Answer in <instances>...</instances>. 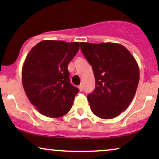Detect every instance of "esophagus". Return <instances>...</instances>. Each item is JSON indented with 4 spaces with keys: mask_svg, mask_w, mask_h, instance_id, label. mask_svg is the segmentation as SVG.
<instances>
[{
    "mask_svg": "<svg viewBox=\"0 0 159 159\" xmlns=\"http://www.w3.org/2000/svg\"><path fill=\"white\" fill-rule=\"evenodd\" d=\"M78 88H79V90L81 91H83V90H84V87H83V85L82 84H80L79 86H78Z\"/></svg>",
    "mask_w": 159,
    "mask_h": 159,
    "instance_id": "obj_1",
    "label": "esophagus"
}]
</instances>
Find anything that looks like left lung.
Instances as JSON below:
<instances>
[{"label": "left lung", "instance_id": "left-lung-1", "mask_svg": "<svg viewBox=\"0 0 159 159\" xmlns=\"http://www.w3.org/2000/svg\"><path fill=\"white\" fill-rule=\"evenodd\" d=\"M92 66L96 87L87 96L92 112L102 119L119 116L132 102L140 79L136 60L123 45L114 43H81Z\"/></svg>", "mask_w": 159, "mask_h": 159}]
</instances>
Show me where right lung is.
Segmentation results:
<instances>
[{"label":"right lung","mask_w":159,"mask_h":159,"mask_svg":"<svg viewBox=\"0 0 159 159\" xmlns=\"http://www.w3.org/2000/svg\"><path fill=\"white\" fill-rule=\"evenodd\" d=\"M79 43L43 40L33 47L21 71L24 90L40 114L61 117L72 106L78 89L71 84L68 65Z\"/></svg>","instance_id":"obj_1"}]
</instances>
